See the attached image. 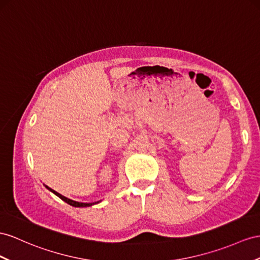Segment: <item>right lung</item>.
Instances as JSON below:
<instances>
[{"label": "right lung", "instance_id": "obj_1", "mask_svg": "<svg viewBox=\"0 0 260 260\" xmlns=\"http://www.w3.org/2000/svg\"><path fill=\"white\" fill-rule=\"evenodd\" d=\"M46 188H47L49 191H51L52 193H55L57 197L60 198V199L62 200V201H64L66 203H68V204H70V205H72V206H75V208H85V206H91V205H93V204H96V203H99V201H98V202H93V203H82V202L73 201V200H70V199H68V198H66V197L61 196L60 193H58V192H56L55 190H52V189L48 188L47 185H46Z\"/></svg>", "mask_w": 260, "mask_h": 260}]
</instances>
